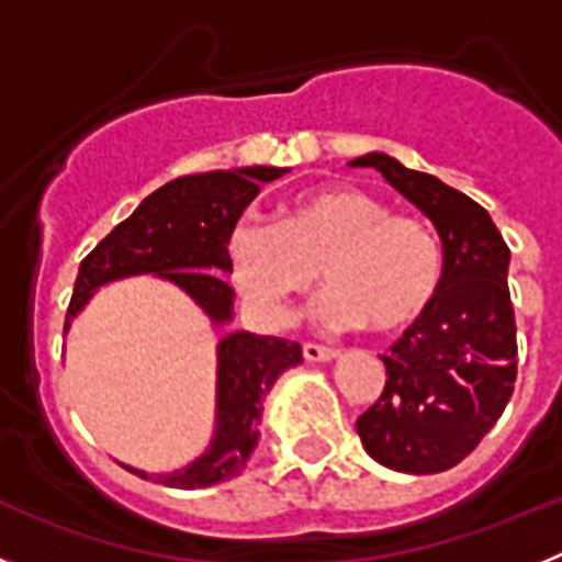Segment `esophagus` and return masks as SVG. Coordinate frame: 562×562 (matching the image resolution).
Listing matches in <instances>:
<instances>
[{
    "instance_id": "1",
    "label": "esophagus",
    "mask_w": 562,
    "mask_h": 562,
    "mask_svg": "<svg viewBox=\"0 0 562 562\" xmlns=\"http://www.w3.org/2000/svg\"><path fill=\"white\" fill-rule=\"evenodd\" d=\"M304 357L310 362H326L335 360L337 351L329 349V346H317V342H304Z\"/></svg>"
}]
</instances>
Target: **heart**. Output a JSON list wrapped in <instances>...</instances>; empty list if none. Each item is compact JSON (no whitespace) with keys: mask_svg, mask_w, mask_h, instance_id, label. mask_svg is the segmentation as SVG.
I'll return each mask as SVG.
<instances>
[{"mask_svg":"<svg viewBox=\"0 0 562 562\" xmlns=\"http://www.w3.org/2000/svg\"><path fill=\"white\" fill-rule=\"evenodd\" d=\"M225 256L236 290L272 326L290 321L321 272L329 290L317 306L321 324L394 335L428 315L445 276L439 238L425 222L394 216L349 186L297 193L278 225L236 222Z\"/></svg>","mask_w":562,"mask_h":562,"instance_id":"b5f03b06","label":"heart"}]
</instances>
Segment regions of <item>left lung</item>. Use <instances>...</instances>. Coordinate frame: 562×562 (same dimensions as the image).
Segmentation results:
<instances>
[{
    "mask_svg": "<svg viewBox=\"0 0 562 562\" xmlns=\"http://www.w3.org/2000/svg\"><path fill=\"white\" fill-rule=\"evenodd\" d=\"M351 168H376L414 202L441 238L445 276L434 306L402 331L385 362L380 400L357 419L362 448L396 473L450 470L490 434L518 376L509 247L490 213L434 173L411 171L382 151Z\"/></svg>",
    "mask_w": 562,
    "mask_h": 562,
    "instance_id": "left-lung-1",
    "label": "left lung"
}]
</instances>
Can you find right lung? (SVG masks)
Masks as SVG:
<instances>
[{
	"mask_svg": "<svg viewBox=\"0 0 562 562\" xmlns=\"http://www.w3.org/2000/svg\"><path fill=\"white\" fill-rule=\"evenodd\" d=\"M286 168L250 166L180 177L148 193L140 207L114 227L78 267L69 321L89 304L95 290L132 276H157L180 286L213 326L233 321V295L220 272L227 270L225 245L233 225L256 200L261 182L278 180ZM304 360L301 346L284 337L231 331L216 346V425L200 459L140 479L177 490H200L233 479L245 470L258 445L265 400L286 369Z\"/></svg>",
	"mask_w": 562,
	"mask_h": 562,
	"instance_id": "right-lung-1",
	"label": "right lung"
}]
</instances>
